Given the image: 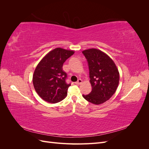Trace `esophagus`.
I'll use <instances>...</instances> for the list:
<instances>
[{
	"label": "esophagus",
	"instance_id": "1",
	"mask_svg": "<svg viewBox=\"0 0 149 149\" xmlns=\"http://www.w3.org/2000/svg\"><path fill=\"white\" fill-rule=\"evenodd\" d=\"M82 81H82L81 79H79L77 81H76V82L75 83V84H80L81 83H82Z\"/></svg>",
	"mask_w": 149,
	"mask_h": 149
}]
</instances>
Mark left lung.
<instances>
[{
  "label": "left lung",
  "instance_id": "8db88e82",
  "mask_svg": "<svg viewBox=\"0 0 149 149\" xmlns=\"http://www.w3.org/2000/svg\"><path fill=\"white\" fill-rule=\"evenodd\" d=\"M86 58L92 91L83 97L94 104L109 100L115 93L119 82V73L111 58L100 49L91 48L82 52Z\"/></svg>",
  "mask_w": 149,
  "mask_h": 149
}]
</instances>
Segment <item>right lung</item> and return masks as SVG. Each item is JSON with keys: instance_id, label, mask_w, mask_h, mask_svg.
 Masks as SVG:
<instances>
[{"instance_id": "add662e5", "label": "right lung", "mask_w": 149, "mask_h": 149, "mask_svg": "<svg viewBox=\"0 0 149 149\" xmlns=\"http://www.w3.org/2000/svg\"><path fill=\"white\" fill-rule=\"evenodd\" d=\"M74 53L56 48L47 54L36 67L33 75V86L44 101L56 103L66 97L71 84L66 82L67 74L63 70V65Z\"/></svg>"}]
</instances>
